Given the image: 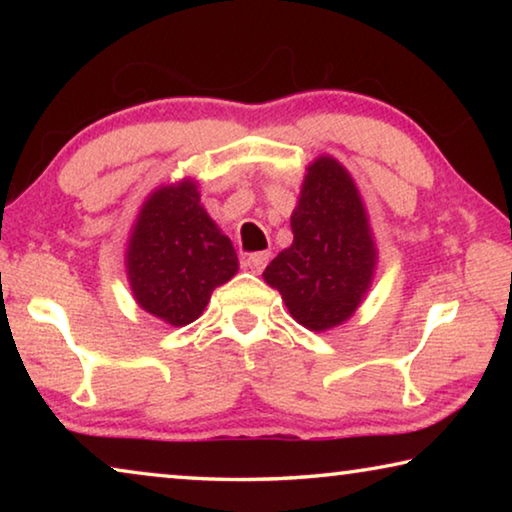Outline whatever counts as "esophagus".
Masks as SVG:
<instances>
[{"mask_svg":"<svg viewBox=\"0 0 512 512\" xmlns=\"http://www.w3.org/2000/svg\"><path fill=\"white\" fill-rule=\"evenodd\" d=\"M268 259H271V253H266V250H262V253H250L246 257V268L253 273H262L268 264Z\"/></svg>","mask_w":512,"mask_h":512,"instance_id":"obj_1","label":"esophagus"}]
</instances>
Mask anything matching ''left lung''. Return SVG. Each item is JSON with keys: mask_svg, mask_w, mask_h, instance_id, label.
<instances>
[{"mask_svg": "<svg viewBox=\"0 0 512 512\" xmlns=\"http://www.w3.org/2000/svg\"><path fill=\"white\" fill-rule=\"evenodd\" d=\"M291 232L293 244L266 266L264 280L300 325L325 332L357 311L377 264L366 207L339 160L320 155L309 164Z\"/></svg>", "mask_w": 512, "mask_h": 512, "instance_id": "left-lung-1", "label": "left lung"}]
</instances>
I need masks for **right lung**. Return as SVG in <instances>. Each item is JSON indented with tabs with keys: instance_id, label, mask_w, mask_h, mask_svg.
<instances>
[{
	"instance_id": "right-lung-1",
	"label": "right lung",
	"mask_w": 512,
	"mask_h": 512,
	"mask_svg": "<svg viewBox=\"0 0 512 512\" xmlns=\"http://www.w3.org/2000/svg\"><path fill=\"white\" fill-rule=\"evenodd\" d=\"M126 268L137 305L183 327L239 271V259L201 205L194 180H180L146 198L128 239Z\"/></svg>"
}]
</instances>
